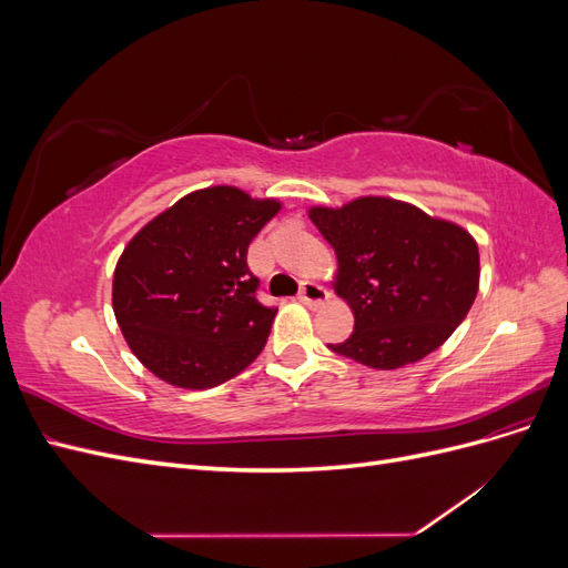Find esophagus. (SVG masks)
<instances>
[{
    "instance_id": "1",
    "label": "esophagus",
    "mask_w": 568,
    "mask_h": 568,
    "mask_svg": "<svg viewBox=\"0 0 568 568\" xmlns=\"http://www.w3.org/2000/svg\"><path fill=\"white\" fill-rule=\"evenodd\" d=\"M298 301L305 303V305H311V307H317V305L329 301V291H326L317 282H305L303 288H301V294H298Z\"/></svg>"
}]
</instances>
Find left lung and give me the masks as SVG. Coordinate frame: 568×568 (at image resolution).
I'll list each match as a JSON object with an SVG mask.
<instances>
[{
  "mask_svg": "<svg viewBox=\"0 0 568 568\" xmlns=\"http://www.w3.org/2000/svg\"><path fill=\"white\" fill-rule=\"evenodd\" d=\"M307 215L336 251L334 291L355 315L353 334L329 343L334 353L398 369L443 346L467 317L480 267L464 227L386 196L315 205Z\"/></svg>",
  "mask_w": 568,
  "mask_h": 568,
  "instance_id": "left-lung-1",
  "label": "left lung"
}]
</instances>
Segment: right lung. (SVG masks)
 Instances as JSON below:
<instances>
[{"instance_id": "obj_1", "label": "right lung", "mask_w": 568, "mask_h": 568, "mask_svg": "<svg viewBox=\"0 0 568 568\" xmlns=\"http://www.w3.org/2000/svg\"><path fill=\"white\" fill-rule=\"evenodd\" d=\"M280 209L277 199L217 184L182 196L130 239L113 272V313L159 379L213 388L261 355L277 307L255 298L246 253Z\"/></svg>"}]
</instances>
